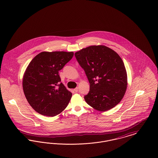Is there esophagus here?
<instances>
[{"mask_svg":"<svg viewBox=\"0 0 158 158\" xmlns=\"http://www.w3.org/2000/svg\"><path fill=\"white\" fill-rule=\"evenodd\" d=\"M78 90H79V88L77 87V88H76L75 89H74V91L76 93V92H77L78 91Z\"/></svg>","mask_w":158,"mask_h":158,"instance_id":"esophagus-1","label":"esophagus"}]
</instances>
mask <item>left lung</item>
<instances>
[{
	"mask_svg": "<svg viewBox=\"0 0 158 158\" xmlns=\"http://www.w3.org/2000/svg\"><path fill=\"white\" fill-rule=\"evenodd\" d=\"M90 84L85 102L104 111L115 107L127 89V74L124 63L115 51L103 45L90 46L74 54Z\"/></svg>",
	"mask_w": 158,
	"mask_h": 158,
	"instance_id": "1",
	"label": "left lung"
}]
</instances>
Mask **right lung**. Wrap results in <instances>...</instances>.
<instances>
[{"label": "right lung", "mask_w": 158, "mask_h": 158, "mask_svg": "<svg viewBox=\"0 0 158 158\" xmlns=\"http://www.w3.org/2000/svg\"><path fill=\"white\" fill-rule=\"evenodd\" d=\"M73 52H42L29 63L23 88L30 105L42 115L55 116L63 111L72 94L61 82L59 70L72 58Z\"/></svg>", "instance_id": "obj_1"}]
</instances>
